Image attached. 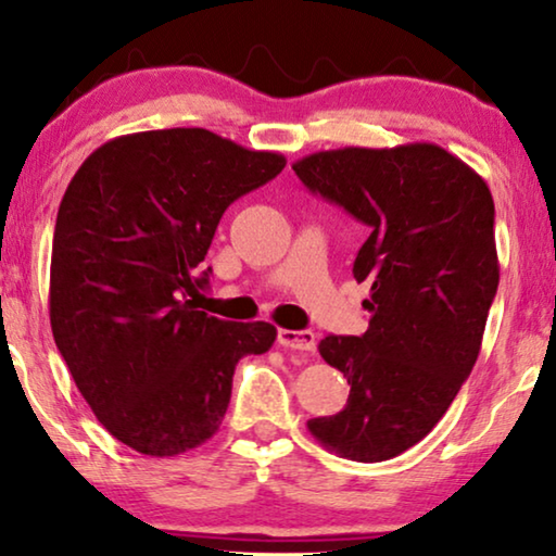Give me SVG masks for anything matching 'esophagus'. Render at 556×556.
Masks as SVG:
<instances>
[{"instance_id": "obj_1", "label": "esophagus", "mask_w": 556, "mask_h": 556, "mask_svg": "<svg viewBox=\"0 0 556 556\" xmlns=\"http://www.w3.org/2000/svg\"><path fill=\"white\" fill-rule=\"evenodd\" d=\"M278 344L283 349H295V352H316V333L278 329Z\"/></svg>"}]
</instances>
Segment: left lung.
<instances>
[{"instance_id": "8db88e82", "label": "left lung", "mask_w": 556, "mask_h": 556, "mask_svg": "<svg viewBox=\"0 0 556 556\" xmlns=\"http://www.w3.org/2000/svg\"><path fill=\"white\" fill-rule=\"evenodd\" d=\"M293 172L369 227L354 261L369 329L318 344L352 390L308 432L341 458L390 460L435 428L481 352L498 288L491 189L428 141L316 151Z\"/></svg>"}]
</instances>
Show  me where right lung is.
<instances>
[{"label": "right lung", "mask_w": 556, "mask_h": 556, "mask_svg": "<svg viewBox=\"0 0 556 556\" xmlns=\"http://www.w3.org/2000/svg\"><path fill=\"white\" fill-rule=\"evenodd\" d=\"M286 156L207 128H162L98 147L67 185L50 261L55 344L98 422L141 455L207 443L235 364L276 326L197 311V278L223 212L278 177Z\"/></svg>", "instance_id": "1"}]
</instances>
